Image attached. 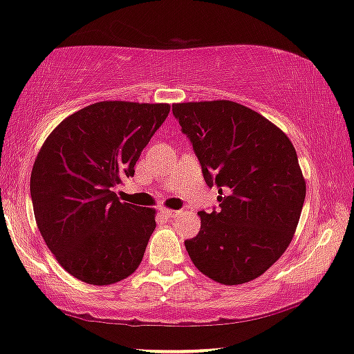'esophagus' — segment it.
Instances as JSON below:
<instances>
[{
    "label": "esophagus",
    "instance_id": "esophagus-1",
    "mask_svg": "<svg viewBox=\"0 0 354 354\" xmlns=\"http://www.w3.org/2000/svg\"><path fill=\"white\" fill-rule=\"evenodd\" d=\"M160 212H162L167 218H172V216H177L178 215L177 210H170V208H160Z\"/></svg>",
    "mask_w": 354,
    "mask_h": 354
}]
</instances>
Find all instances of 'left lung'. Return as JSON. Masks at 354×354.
<instances>
[{
  "instance_id": "8db88e82",
  "label": "left lung",
  "mask_w": 354,
  "mask_h": 354,
  "mask_svg": "<svg viewBox=\"0 0 354 354\" xmlns=\"http://www.w3.org/2000/svg\"><path fill=\"white\" fill-rule=\"evenodd\" d=\"M220 210L200 212L187 239L192 263L212 281L238 286L286 252L302 213L305 178L290 139L268 118L230 100L174 103Z\"/></svg>"
}]
</instances>
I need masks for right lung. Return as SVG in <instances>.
<instances>
[{
	"label": "right lung",
	"instance_id": "obj_1",
	"mask_svg": "<svg viewBox=\"0 0 354 354\" xmlns=\"http://www.w3.org/2000/svg\"><path fill=\"white\" fill-rule=\"evenodd\" d=\"M170 111L167 103L98 102L67 116L30 172L34 216L57 263L91 286H111L141 264L156 210L120 202L113 187Z\"/></svg>",
	"mask_w": 354,
	"mask_h": 354
}]
</instances>
